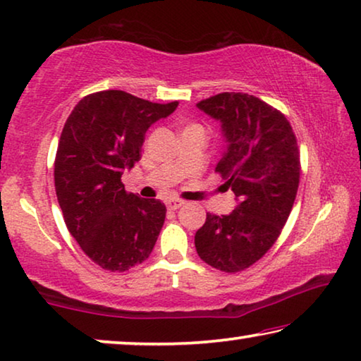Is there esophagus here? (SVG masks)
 Listing matches in <instances>:
<instances>
[{
    "label": "esophagus",
    "instance_id": "obj_1",
    "mask_svg": "<svg viewBox=\"0 0 361 361\" xmlns=\"http://www.w3.org/2000/svg\"><path fill=\"white\" fill-rule=\"evenodd\" d=\"M166 207H168L171 212H176V209L184 207V202H182V200H168V202H166Z\"/></svg>",
    "mask_w": 361,
    "mask_h": 361
}]
</instances>
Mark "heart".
I'll use <instances>...</instances> for the list:
<instances>
[{
	"label": "heart",
	"instance_id": "b5f03b06",
	"mask_svg": "<svg viewBox=\"0 0 361 361\" xmlns=\"http://www.w3.org/2000/svg\"><path fill=\"white\" fill-rule=\"evenodd\" d=\"M185 130H202V132H204L203 126H202V124H197V123H192V124H188V126L185 127Z\"/></svg>",
	"mask_w": 361,
	"mask_h": 361
}]
</instances>
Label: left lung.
Segmentation results:
<instances>
[{"mask_svg": "<svg viewBox=\"0 0 361 361\" xmlns=\"http://www.w3.org/2000/svg\"><path fill=\"white\" fill-rule=\"evenodd\" d=\"M197 106L223 123L227 149L216 173L238 204L227 216L207 213L195 248L213 268L238 273L264 257L289 219L300 182V149L286 116L248 93H218Z\"/></svg>", "mask_w": 361, "mask_h": 361, "instance_id": "1", "label": "left lung"}]
</instances>
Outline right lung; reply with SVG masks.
<instances>
[{"mask_svg": "<svg viewBox=\"0 0 361 361\" xmlns=\"http://www.w3.org/2000/svg\"><path fill=\"white\" fill-rule=\"evenodd\" d=\"M177 104L123 90L90 93L61 132L54 188L64 223L82 252L111 273L145 262L164 224V203L126 192L121 176L142 158L148 127Z\"/></svg>", "mask_w": 361, "mask_h": 361, "instance_id": "1", "label": "right lung"}]
</instances>
